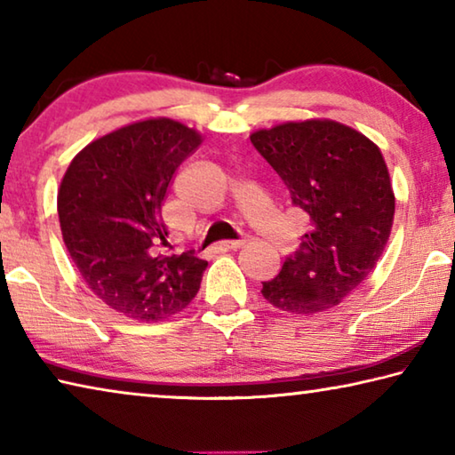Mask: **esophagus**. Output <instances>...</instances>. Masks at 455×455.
I'll return each mask as SVG.
<instances>
[{"instance_id": "esophagus-1", "label": "esophagus", "mask_w": 455, "mask_h": 455, "mask_svg": "<svg viewBox=\"0 0 455 455\" xmlns=\"http://www.w3.org/2000/svg\"><path fill=\"white\" fill-rule=\"evenodd\" d=\"M246 243H249V238H238V241H225V243H222V249L236 251V249H241V246H244Z\"/></svg>"}]
</instances>
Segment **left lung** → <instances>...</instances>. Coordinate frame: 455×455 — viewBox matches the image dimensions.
I'll return each mask as SVG.
<instances>
[{"label": "left lung", "instance_id": "1", "mask_svg": "<svg viewBox=\"0 0 455 455\" xmlns=\"http://www.w3.org/2000/svg\"><path fill=\"white\" fill-rule=\"evenodd\" d=\"M251 142L311 220L299 251L260 292L287 313L327 311L367 279L389 241L395 195L379 146L319 118L257 130Z\"/></svg>", "mask_w": 455, "mask_h": 455}]
</instances>
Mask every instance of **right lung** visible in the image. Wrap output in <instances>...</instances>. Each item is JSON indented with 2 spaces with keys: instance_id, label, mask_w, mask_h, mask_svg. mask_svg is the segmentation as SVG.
<instances>
[{
  "instance_id": "1",
  "label": "right lung",
  "mask_w": 455,
  "mask_h": 455,
  "mask_svg": "<svg viewBox=\"0 0 455 455\" xmlns=\"http://www.w3.org/2000/svg\"><path fill=\"white\" fill-rule=\"evenodd\" d=\"M203 142L195 128L148 118L96 138L76 154L58 190L66 249L82 279L110 309L164 321L200 289L206 260L164 255L163 209L176 168Z\"/></svg>"
}]
</instances>
